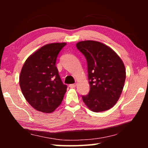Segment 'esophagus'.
<instances>
[{"label":"esophagus","instance_id":"obj_1","mask_svg":"<svg viewBox=\"0 0 148 148\" xmlns=\"http://www.w3.org/2000/svg\"><path fill=\"white\" fill-rule=\"evenodd\" d=\"M76 86V84H70L69 85V87H71V88H74Z\"/></svg>","mask_w":148,"mask_h":148}]
</instances>
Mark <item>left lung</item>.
<instances>
[{
    "label": "left lung",
    "mask_w": 148,
    "mask_h": 148,
    "mask_svg": "<svg viewBox=\"0 0 148 148\" xmlns=\"http://www.w3.org/2000/svg\"><path fill=\"white\" fill-rule=\"evenodd\" d=\"M77 49L86 58L90 90L83 95L85 104L92 112L111 108L119 99L126 78L125 65L113 49L101 42H79Z\"/></svg>",
    "instance_id": "1"
}]
</instances>
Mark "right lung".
I'll use <instances>...</instances> for the list:
<instances>
[{
    "instance_id": "1",
    "label": "right lung",
    "mask_w": 148,
    "mask_h": 148,
    "mask_svg": "<svg viewBox=\"0 0 148 148\" xmlns=\"http://www.w3.org/2000/svg\"><path fill=\"white\" fill-rule=\"evenodd\" d=\"M66 43L46 44L30 56L19 76V86L27 101L38 111L53 112L61 104L67 86L61 81L56 60Z\"/></svg>"
}]
</instances>
